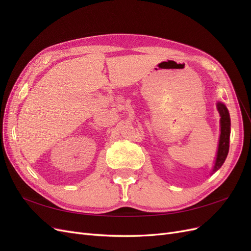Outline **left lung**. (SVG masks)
<instances>
[{"instance_id": "1", "label": "left lung", "mask_w": 251, "mask_h": 251, "mask_svg": "<svg viewBox=\"0 0 251 251\" xmlns=\"http://www.w3.org/2000/svg\"><path fill=\"white\" fill-rule=\"evenodd\" d=\"M217 109L218 112L221 116L220 119V126H221V134H220V139H219V147L217 151V157L215 161V166L212 172H217L220 168H221L222 164L224 163L225 159L228 155L229 151V137H230V116L229 112L227 110L226 105L222 102L217 103Z\"/></svg>"}]
</instances>
